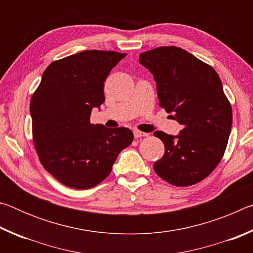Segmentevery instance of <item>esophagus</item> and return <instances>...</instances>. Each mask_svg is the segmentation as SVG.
<instances>
[{
	"label": "esophagus",
	"instance_id": "34e87169",
	"mask_svg": "<svg viewBox=\"0 0 253 253\" xmlns=\"http://www.w3.org/2000/svg\"><path fill=\"white\" fill-rule=\"evenodd\" d=\"M134 136L135 138H139V137H144V136H147L146 132H143V131H139V130H134Z\"/></svg>",
	"mask_w": 253,
	"mask_h": 253
}]
</instances>
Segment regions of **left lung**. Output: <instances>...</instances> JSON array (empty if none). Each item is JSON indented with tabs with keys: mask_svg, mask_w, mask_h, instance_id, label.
Listing matches in <instances>:
<instances>
[{
	"mask_svg": "<svg viewBox=\"0 0 253 253\" xmlns=\"http://www.w3.org/2000/svg\"><path fill=\"white\" fill-rule=\"evenodd\" d=\"M151 71L160 105L183 129L178 135L155 131L165 153L153 168L172 185L202 181L223 156L232 127V109L216 71L186 50L161 46L139 54Z\"/></svg>",
	"mask_w": 253,
	"mask_h": 253,
	"instance_id": "1",
	"label": "left lung"
}]
</instances>
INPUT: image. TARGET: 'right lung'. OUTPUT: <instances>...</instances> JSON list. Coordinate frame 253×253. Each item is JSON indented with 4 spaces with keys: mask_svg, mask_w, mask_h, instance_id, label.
Returning a JSON list of instances; mask_svg holds the SVG:
<instances>
[{
    "mask_svg": "<svg viewBox=\"0 0 253 253\" xmlns=\"http://www.w3.org/2000/svg\"><path fill=\"white\" fill-rule=\"evenodd\" d=\"M126 57L85 50L54 61L42 75L30 102L33 142L41 164L59 182L87 190L104 181L134 135L129 128L90 124L105 102L104 83Z\"/></svg>",
    "mask_w": 253,
    "mask_h": 253,
    "instance_id": "add662e5",
    "label": "right lung"
}]
</instances>
